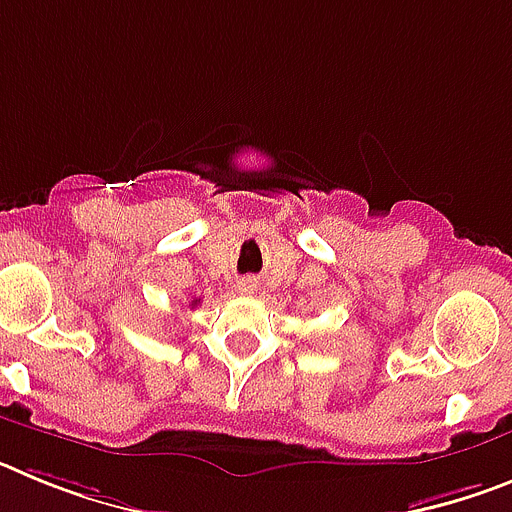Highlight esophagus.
<instances>
[{"mask_svg": "<svg viewBox=\"0 0 512 512\" xmlns=\"http://www.w3.org/2000/svg\"><path fill=\"white\" fill-rule=\"evenodd\" d=\"M238 289H241L243 295H253V292H256V279L251 277L241 279V282H238Z\"/></svg>", "mask_w": 512, "mask_h": 512, "instance_id": "1", "label": "esophagus"}]
</instances>
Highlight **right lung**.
I'll list each match as a JSON object with an SVG mask.
<instances>
[{"label": "right lung", "mask_w": 512, "mask_h": 512, "mask_svg": "<svg viewBox=\"0 0 512 512\" xmlns=\"http://www.w3.org/2000/svg\"><path fill=\"white\" fill-rule=\"evenodd\" d=\"M192 305H197V300H194V302H192Z\"/></svg>", "instance_id": "add662e5"}]
</instances>
